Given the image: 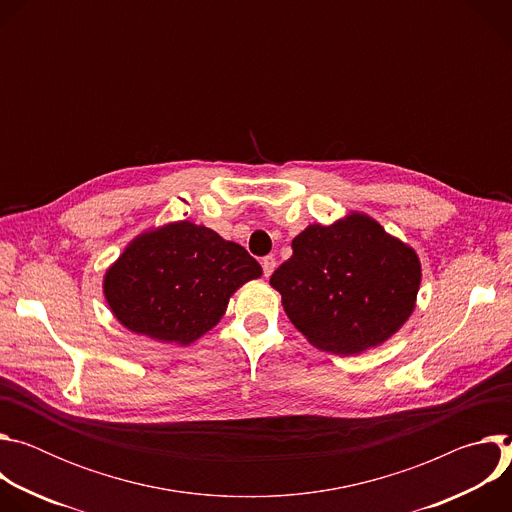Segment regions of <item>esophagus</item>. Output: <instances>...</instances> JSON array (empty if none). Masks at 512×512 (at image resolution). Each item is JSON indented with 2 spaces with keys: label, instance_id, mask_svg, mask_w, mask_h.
<instances>
[{
  "label": "esophagus",
  "instance_id": "1",
  "mask_svg": "<svg viewBox=\"0 0 512 512\" xmlns=\"http://www.w3.org/2000/svg\"><path fill=\"white\" fill-rule=\"evenodd\" d=\"M275 265H277V261H275V257L273 255H267V257H263L261 259V267H263V275L265 277H269L271 273H273V269H275Z\"/></svg>",
  "mask_w": 512,
  "mask_h": 512
}]
</instances>
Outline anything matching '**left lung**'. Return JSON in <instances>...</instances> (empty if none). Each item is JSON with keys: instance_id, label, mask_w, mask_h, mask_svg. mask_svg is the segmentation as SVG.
<instances>
[{"instance_id": "1", "label": "left lung", "mask_w": 512, "mask_h": 512, "mask_svg": "<svg viewBox=\"0 0 512 512\" xmlns=\"http://www.w3.org/2000/svg\"><path fill=\"white\" fill-rule=\"evenodd\" d=\"M269 283L310 344L356 354L389 340L415 310L417 253L375 218L350 212L334 225H310Z\"/></svg>"}]
</instances>
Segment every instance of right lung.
Returning a JSON list of instances; mask_svg holds the SVG:
<instances>
[{
    "instance_id": "right-lung-1",
    "label": "right lung",
    "mask_w": 512,
    "mask_h": 512,
    "mask_svg": "<svg viewBox=\"0 0 512 512\" xmlns=\"http://www.w3.org/2000/svg\"><path fill=\"white\" fill-rule=\"evenodd\" d=\"M261 273L241 245L178 221L137 235L107 269L103 294L127 330L186 346L216 326L235 291Z\"/></svg>"
}]
</instances>
